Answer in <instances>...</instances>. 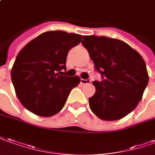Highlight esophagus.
Here are the masks:
<instances>
[{
    "instance_id": "esophagus-1",
    "label": "esophagus",
    "mask_w": 155,
    "mask_h": 155,
    "mask_svg": "<svg viewBox=\"0 0 155 155\" xmlns=\"http://www.w3.org/2000/svg\"><path fill=\"white\" fill-rule=\"evenodd\" d=\"M91 82V79H81V83L85 85V84H90Z\"/></svg>"
}]
</instances>
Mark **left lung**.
<instances>
[{
	"label": "left lung",
	"mask_w": 155,
	"mask_h": 155,
	"mask_svg": "<svg viewBox=\"0 0 155 155\" xmlns=\"http://www.w3.org/2000/svg\"><path fill=\"white\" fill-rule=\"evenodd\" d=\"M82 45L94 63L101 81H93L89 98L92 112L104 120L127 116L140 101L149 82L143 58L125 42L105 36H83Z\"/></svg>",
	"instance_id": "left-lung-1"
}]
</instances>
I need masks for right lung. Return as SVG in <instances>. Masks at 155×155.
<instances>
[{
    "label": "right lung",
    "instance_id": "obj_1",
    "mask_svg": "<svg viewBox=\"0 0 155 155\" xmlns=\"http://www.w3.org/2000/svg\"><path fill=\"white\" fill-rule=\"evenodd\" d=\"M82 36L65 31H48L28 43L18 54L11 80L19 100L27 110L39 116H52L66 103L79 77L62 75L72 48Z\"/></svg>",
    "mask_w": 155,
    "mask_h": 155
}]
</instances>
